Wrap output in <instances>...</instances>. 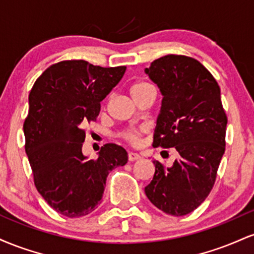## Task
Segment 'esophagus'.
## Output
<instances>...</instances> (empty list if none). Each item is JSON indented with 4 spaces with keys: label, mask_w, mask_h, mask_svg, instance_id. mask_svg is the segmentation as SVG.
Instances as JSON below:
<instances>
[{
    "label": "esophagus",
    "mask_w": 254,
    "mask_h": 254,
    "mask_svg": "<svg viewBox=\"0 0 254 254\" xmlns=\"http://www.w3.org/2000/svg\"><path fill=\"white\" fill-rule=\"evenodd\" d=\"M127 159H129V161H137V160L141 159V156H139L137 153H133V151H130L129 155H127Z\"/></svg>",
    "instance_id": "esophagus-1"
}]
</instances>
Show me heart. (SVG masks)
I'll use <instances>...</instances> for the list:
<instances>
[{
	"label": "heart",
	"mask_w": 254,
	"mask_h": 254,
	"mask_svg": "<svg viewBox=\"0 0 254 254\" xmlns=\"http://www.w3.org/2000/svg\"><path fill=\"white\" fill-rule=\"evenodd\" d=\"M149 89H153V87H151L150 84L142 82V81H138V82L131 84L129 92H130L131 98L133 99L135 97H137V95L142 94V93L147 92V90ZM141 135H142V131L139 130H127L122 133V137H123L125 141L130 142L131 144H138L139 137H141Z\"/></svg>",
	"instance_id": "b5f03b06"
}]
</instances>
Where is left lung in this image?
Wrapping results in <instances>:
<instances>
[{"label":"left lung","instance_id":"1","mask_svg":"<svg viewBox=\"0 0 254 254\" xmlns=\"http://www.w3.org/2000/svg\"><path fill=\"white\" fill-rule=\"evenodd\" d=\"M145 74L162 94L153 147L174 148L171 167L154 161L148 199L172 216L190 214L210 193L226 147L227 116L221 90L208 69L191 57L167 55Z\"/></svg>","mask_w":254,"mask_h":254}]
</instances>
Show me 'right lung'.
I'll return each mask as SVG.
<instances>
[{
	"label": "right lung",
	"mask_w": 254,
	"mask_h": 254,
	"mask_svg": "<svg viewBox=\"0 0 254 254\" xmlns=\"http://www.w3.org/2000/svg\"><path fill=\"white\" fill-rule=\"evenodd\" d=\"M125 70L127 66L63 61L49 66L32 87L25 149L38 192L64 216L81 217L95 210L110 172L127 162V150L113 143L101 147L97 160L84 156L86 133L81 129L97 119L100 103Z\"/></svg>",
	"instance_id": "1"
}]
</instances>
